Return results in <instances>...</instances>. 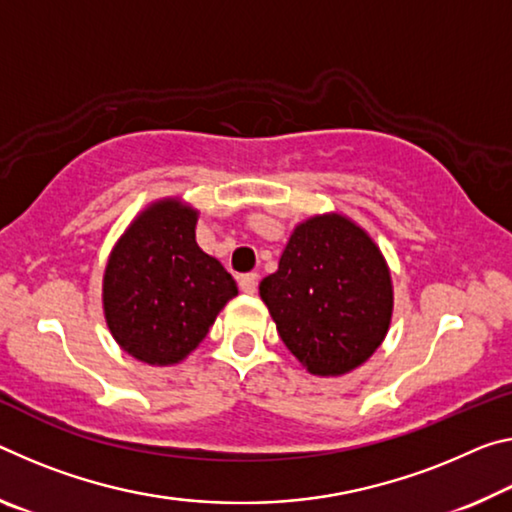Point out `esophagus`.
Segmentation results:
<instances>
[{
  "label": "esophagus",
  "instance_id": "esophagus-1",
  "mask_svg": "<svg viewBox=\"0 0 512 512\" xmlns=\"http://www.w3.org/2000/svg\"><path fill=\"white\" fill-rule=\"evenodd\" d=\"M239 289L243 294H255L257 291V273H243L239 278Z\"/></svg>",
  "mask_w": 512,
  "mask_h": 512
}]
</instances>
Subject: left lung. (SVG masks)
<instances>
[{
  "instance_id": "left-lung-1",
  "label": "left lung",
  "mask_w": 512,
  "mask_h": 512,
  "mask_svg": "<svg viewBox=\"0 0 512 512\" xmlns=\"http://www.w3.org/2000/svg\"><path fill=\"white\" fill-rule=\"evenodd\" d=\"M285 342L314 376H342L371 358L392 319V278L376 243L339 214L300 223L278 271L259 282Z\"/></svg>"
}]
</instances>
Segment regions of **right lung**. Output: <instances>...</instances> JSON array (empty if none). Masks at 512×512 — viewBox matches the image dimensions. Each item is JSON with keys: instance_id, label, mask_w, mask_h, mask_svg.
I'll return each instance as SVG.
<instances>
[{"instance_id": "1", "label": "right lung", "mask_w": 512, "mask_h": 512, "mask_svg": "<svg viewBox=\"0 0 512 512\" xmlns=\"http://www.w3.org/2000/svg\"><path fill=\"white\" fill-rule=\"evenodd\" d=\"M198 212L164 200L136 218L104 271V316L136 360L175 364L216 321L237 282L196 243Z\"/></svg>"}]
</instances>
